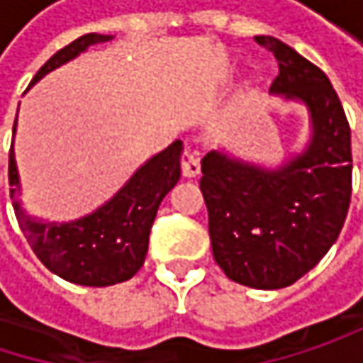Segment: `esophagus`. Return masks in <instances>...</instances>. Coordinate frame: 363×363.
Here are the masks:
<instances>
[{
	"mask_svg": "<svg viewBox=\"0 0 363 363\" xmlns=\"http://www.w3.org/2000/svg\"><path fill=\"white\" fill-rule=\"evenodd\" d=\"M181 168H182V177H186V179L197 177V174H199V168H201V166H199V155H197V153H193L191 149H186L181 157Z\"/></svg>",
	"mask_w": 363,
	"mask_h": 363,
	"instance_id": "esophagus-1",
	"label": "esophagus"
}]
</instances>
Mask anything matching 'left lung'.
Returning <instances> with one entry per match:
<instances>
[{"label": "left lung", "mask_w": 363, "mask_h": 363, "mask_svg": "<svg viewBox=\"0 0 363 363\" xmlns=\"http://www.w3.org/2000/svg\"><path fill=\"white\" fill-rule=\"evenodd\" d=\"M279 75L271 94L309 111L307 147L277 168L214 149L201 160L212 254L225 275L256 290H279L309 273L336 242L351 201V130L322 69L271 35Z\"/></svg>", "instance_id": "obj_1"}]
</instances>
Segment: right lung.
Returning a JSON list of instances; mask_svg holds the SVG:
<instances>
[{"instance_id": "1", "label": "right lung", "mask_w": 363, "mask_h": 363, "mask_svg": "<svg viewBox=\"0 0 363 363\" xmlns=\"http://www.w3.org/2000/svg\"><path fill=\"white\" fill-rule=\"evenodd\" d=\"M111 39L113 35L101 33L77 37L69 45L58 50L37 71L31 86H35L50 71L77 58L90 45L105 43ZM181 155L182 143L174 140L168 149L147 160L109 201H105L94 212L69 223H48L29 216L21 208V179L12 140L8 166L12 186L10 197L18 225L37 258L58 277L79 286L103 288L134 277L149 250V233L157 208L168 191L181 179Z\"/></svg>"}]
</instances>
